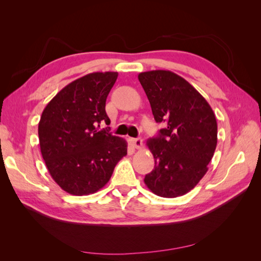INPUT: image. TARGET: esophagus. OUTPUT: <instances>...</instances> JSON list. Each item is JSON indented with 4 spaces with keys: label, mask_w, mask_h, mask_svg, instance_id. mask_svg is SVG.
I'll use <instances>...</instances> for the list:
<instances>
[{
    "label": "esophagus",
    "mask_w": 261,
    "mask_h": 261,
    "mask_svg": "<svg viewBox=\"0 0 261 261\" xmlns=\"http://www.w3.org/2000/svg\"><path fill=\"white\" fill-rule=\"evenodd\" d=\"M132 143L136 149H140L141 146H143V139H141V138H132Z\"/></svg>",
    "instance_id": "1"
}]
</instances>
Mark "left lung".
I'll return each mask as SVG.
<instances>
[{
    "label": "left lung",
    "instance_id": "obj_1",
    "mask_svg": "<svg viewBox=\"0 0 261 261\" xmlns=\"http://www.w3.org/2000/svg\"><path fill=\"white\" fill-rule=\"evenodd\" d=\"M156 123L164 127L147 140L154 169L145 176L153 194L175 198L206 174L218 141V125L211 107L183 77L170 70L138 75Z\"/></svg>",
    "mask_w": 261,
    "mask_h": 261
}]
</instances>
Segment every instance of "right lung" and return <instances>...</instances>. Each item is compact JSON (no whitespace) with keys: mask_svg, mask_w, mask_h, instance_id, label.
<instances>
[{"mask_svg":"<svg viewBox=\"0 0 261 261\" xmlns=\"http://www.w3.org/2000/svg\"><path fill=\"white\" fill-rule=\"evenodd\" d=\"M116 72L91 73L65 86L44 108L38 126L46 168L62 189L76 196L98 192L127 154V143L108 129L107 97Z\"/></svg>","mask_w":261,"mask_h":261,"instance_id":"add662e5","label":"right lung"}]
</instances>
